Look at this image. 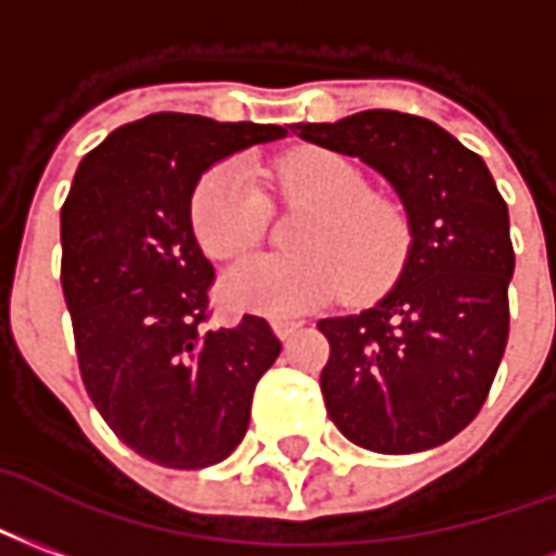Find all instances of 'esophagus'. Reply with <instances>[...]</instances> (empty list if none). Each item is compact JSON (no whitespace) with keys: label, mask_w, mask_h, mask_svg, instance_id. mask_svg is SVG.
Segmentation results:
<instances>
[{"label":"esophagus","mask_w":556,"mask_h":556,"mask_svg":"<svg viewBox=\"0 0 556 556\" xmlns=\"http://www.w3.org/2000/svg\"><path fill=\"white\" fill-rule=\"evenodd\" d=\"M295 328H302V323H295V319H273V331L281 340L293 338Z\"/></svg>","instance_id":"obj_1"}]
</instances>
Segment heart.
Instances as JSON below:
<instances>
[{"label": "heart", "mask_w": 556, "mask_h": 556, "mask_svg": "<svg viewBox=\"0 0 556 556\" xmlns=\"http://www.w3.org/2000/svg\"><path fill=\"white\" fill-rule=\"evenodd\" d=\"M275 192L307 206L295 222L293 254H261L222 275L218 295L233 311L290 317L340 287L367 299L394 281L412 245L400 201L367 192L364 174L331 150H295L273 172ZM194 230L218 261L242 257L263 237L269 201L245 162H222L194 189Z\"/></svg>", "instance_id": "b5f03b06"}]
</instances>
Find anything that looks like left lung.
<instances>
[{
    "instance_id": "obj_1",
    "label": "left lung",
    "mask_w": 556,
    "mask_h": 556,
    "mask_svg": "<svg viewBox=\"0 0 556 556\" xmlns=\"http://www.w3.org/2000/svg\"><path fill=\"white\" fill-rule=\"evenodd\" d=\"M394 186L412 228L403 273L372 307L319 319L328 417L364 450L406 456L459 435L483 408L509 334L516 254L485 162L427 117L367 109L293 124Z\"/></svg>"
}]
</instances>
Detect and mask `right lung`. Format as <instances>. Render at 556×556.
Returning <instances> with one entry per match:
<instances>
[{
	"label": "right lung",
	"mask_w": 556,
	"mask_h": 556,
	"mask_svg": "<svg viewBox=\"0 0 556 556\" xmlns=\"http://www.w3.org/2000/svg\"><path fill=\"white\" fill-rule=\"evenodd\" d=\"M283 136L156 112L85 153L62 206V290L85 391L117 439L165 468L228 459L281 352L263 317L204 328L213 263L194 239L192 194L216 162Z\"/></svg>",
	"instance_id": "right-lung-1"
}]
</instances>
